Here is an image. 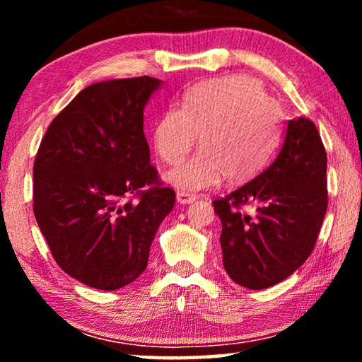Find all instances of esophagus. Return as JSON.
Masks as SVG:
<instances>
[{
	"mask_svg": "<svg viewBox=\"0 0 362 362\" xmlns=\"http://www.w3.org/2000/svg\"><path fill=\"white\" fill-rule=\"evenodd\" d=\"M196 199V194L187 193V192H177V203L179 204H192Z\"/></svg>",
	"mask_w": 362,
	"mask_h": 362,
	"instance_id": "34e87169",
	"label": "esophagus"
}]
</instances>
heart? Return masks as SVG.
I'll return each mask as SVG.
<instances>
[{
    "label": "heart",
    "instance_id": "b5f03b06",
    "mask_svg": "<svg viewBox=\"0 0 362 362\" xmlns=\"http://www.w3.org/2000/svg\"><path fill=\"white\" fill-rule=\"evenodd\" d=\"M169 107L153 126V146L166 164L170 185L192 193L216 187L226 177L243 183L259 175L278 151L283 113L263 84L247 75H226L198 83Z\"/></svg>",
    "mask_w": 362,
    "mask_h": 362
}]
</instances>
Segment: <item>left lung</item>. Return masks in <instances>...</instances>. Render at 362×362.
Returning a JSON list of instances; mask_svg holds the SVG:
<instances>
[{
    "instance_id": "1",
    "label": "left lung",
    "mask_w": 362,
    "mask_h": 362,
    "mask_svg": "<svg viewBox=\"0 0 362 362\" xmlns=\"http://www.w3.org/2000/svg\"><path fill=\"white\" fill-rule=\"evenodd\" d=\"M327 155L313 121H287L276 159L246 185L212 201L222 222L223 267L260 291L289 278L313 250L327 211ZM252 204L254 216L240 207Z\"/></svg>"
}]
</instances>
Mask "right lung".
<instances>
[{
  "label": "right lung",
  "mask_w": 362,
  "mask_h": 362,
  "mask_svg": "<svg viewBox=\"0 0 362 362\" xmlns=\"http://www.w3.org/2000/svg\"><path fill=\"white\" fill-rule=\"evenodd\" d=\"M161 81L110 79L83 89L49 124L33 164V212L54 260L100 291L136 281L175 193L163 187L144 134Z\"/></svg>",
  "instance_id": "add662e5"
}]
</instances>
